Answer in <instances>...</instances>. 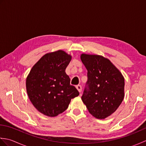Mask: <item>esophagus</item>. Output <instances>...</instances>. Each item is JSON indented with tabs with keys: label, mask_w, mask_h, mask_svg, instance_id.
Instances as JSON below:
<instances>
[{
	"label": "esophagus",
	"mask_w": 146,
	"mask_h": 146,
	"mask_svg": "<svg viewBox=\"0 0 146 146\" xmlns=\"http://www.w3.org/2000/svg\"><path fill=\"white\" fill-rule=\"evenodd\" d=\"M76 88H77V90H78V92L80 93L82 92V86L81 85H76Z\"/></svg>",
	"instance_id": "34e87169"
}]
</instances>
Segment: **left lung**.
Masks as SVG:
<instances>
[{
  "instance_id": "obj_1",
  "label": "left lung",
  "mask_w": 146,
  "mask_h": 146,
  "mask_svg": "<svg viewBox=\"0 0 146 146\" xmlns=\"http://www.w3.org/2000/svg\"><path fill=\"white\" fill-rule=\"evenodd\" d=\"M88 80L82 100L88 111L104 119L115 111L124 97V78L110 60L99 55L82 54Z\"/></svg>"
}]
</instances>
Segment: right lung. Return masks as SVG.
<instances>
[{
  "label": "right lung",
  "mask_w": 146,
  "mask_h": 146,
  "mask_svg": "<svg viewBox=\"0 0 146 146\" xmlns=\"http://www.w3.org/2000/svg\"><path fill=\"white\" fill-rule=\"evenodd\" d=\"M71 57L63 51L48 53L35 64L26 79L31 102L40 112L55 117L67 109L79 92L70 85L65 70Z\"/></svg>",
  "instance_id": "add662e5"
}]
</instances>
